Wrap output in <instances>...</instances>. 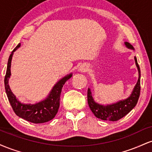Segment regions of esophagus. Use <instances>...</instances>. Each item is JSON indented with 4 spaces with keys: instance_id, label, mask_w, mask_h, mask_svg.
I'll return each instance as SVG.
<instances>
[{
    "instance_id": "obj_1",
    "label": "esophagus",
    "mask_w": 152,
    "mask_h": 152,
    "mask_svg": "<svg viewBox=\"0 0 152 152\" xmlns=\"http://www.w3.org/2000/svg\"><path fill=\"white\" fill-rule=\"evenodd\" d=\"M87 70V66L86 65H81L78 68V71H81V72H85Z\"/></svg>"
}]
</instances>
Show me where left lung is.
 Segmentation results:
<instances>
[{"mask_svg":"<svg viewBox=\"0 0 152 152\" xmlns=\"http://www.w3.org/2000/svg\"><path fill=\"white\" fill-rule=\"evenodd\" d=\"M127 48L133 49L134 48L129 43L125 42ZM136 65L139 71V78L138 81L134 86V88L132 91L130 96L124 99L121 100L119 102L114 103V104H107L104 106L99 104L98 103L94 102L93 96H92L91 91L90 88H88V93H87V98H88V104L91 110L93 112L94 116L100 119L104 120V121H116L121 119L124 116H125L127 114L130 112L132 109L137 105L138 100H139V95H140V68L137 63V57H134Z\"/></svg>","mask_w":152,"mask_h":152,"instance_id":"obj_1","label":"left lung"}]
</instances>
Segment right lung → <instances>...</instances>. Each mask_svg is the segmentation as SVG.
<instances>
[{
    "mask_svg": "<svg viewBox=\"0 0 152 152\" xmlns=\"http://www.w3.org/2000/svg\"><path fill=\"white\" fill-rule=\"evenodd\" d=\"M20 43L13 49L10 55L7 65L6 74L5 76L4 83L5 89L10 105H11L15 114L19 117L23 118L28 121L34 124H41L49 121L55 117L60 106V96L64 83L72 76V74L64 76L54 85L50 94L44 100L34 104H23L16 99L15 96L10 90L8 85V80L10 76V66L13 52L15 51Z\"/></svg>",
    "mask_w": 152,
    "mask_h": 152,
    "instance_id": "obj_1",
    "label": "right lung"
}]
</instances>
